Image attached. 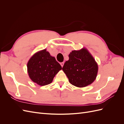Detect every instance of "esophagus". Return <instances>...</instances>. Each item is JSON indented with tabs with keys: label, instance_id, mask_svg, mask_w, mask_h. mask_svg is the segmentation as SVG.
I'll return each instance as SVG.
<instances>
[{
	"label": "esophagus",
	"instance_id": "1",
	"mask_svg": "<svg viewBox=\"0 0 124 124\" xmlns=\"http://www.w3.org/2000/svg\"><path fill=\"white\" fill-rule=\"evenodd\" d=\"M60 64H61V66L62 67H63V65H64V62H61V63H60Z\"/></svg>",
	"mask_w": 124,
	"mask_h": 124
}]
</instances>
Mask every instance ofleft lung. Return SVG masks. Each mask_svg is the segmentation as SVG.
Masks as SVG:
<instances>
[{
    "instance_id": "8db88e82",
    "label": "left lung",
    "mask_w": 124,
    "mask_h": 124,
    "mask_svg": "<svg viewBox=\"0 0 124 124\" xmlns=\"http://www.w3.org/2000/svg\"><path fill=\"white\" fill-rule=\"evenodd\" d=\"M62 70L70 83L78 87L91 84L96 79L98 66L95 59L87 49L72 51L69 55Z\"/></svg>"
}]
</instances>
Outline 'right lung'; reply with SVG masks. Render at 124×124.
<instances>
[{
  "label": "right lung",
  "instance_id": "obj_1",
  "mask_svg": "<svg viewBox=\"0 0 124 124\" xmlns=\"http://www.w3.org/2000/svg\"><path fill=\"white\" fill-rule=\"evenodd\" d=\"M62 69L55 58L51 56L46 49L37 52L27 63L29 78L40 86L51 83L55 75Z\"/></svg>",
  "mask_w": 124,
  "mask_h": 124
}]
</instances>
